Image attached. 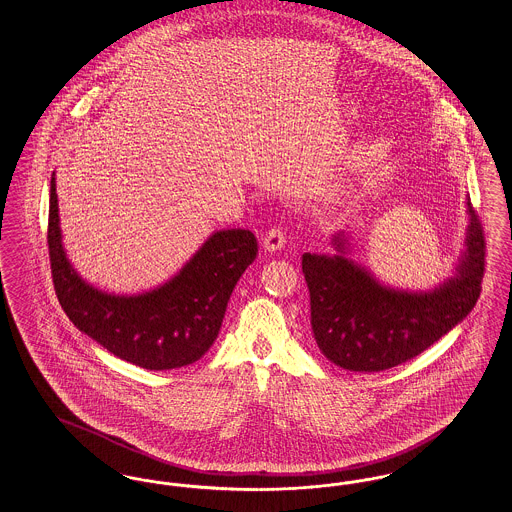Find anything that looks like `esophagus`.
<instances>
[{
  "mask_svg": "<svg viewBox=\"0 0 512 512\" xmlns=\"http://www.w3.org/2000/svg\"><path fill=\"white\" fill-rule=\"evenodd\" d=\"M266 251H280L286 246V230L282 226H272L263 238Z\"/></svg>",
  "mask_w": 512,
  "mask_h": 512,
  "instance_id": "esophagus-1",
  "label": "esophagus"
}]
</instances>
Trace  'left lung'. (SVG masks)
I'll use <instances>...</instances> for the list:
<instances>
[{
  "mask_svg": "<svg viewBox=\"0 0 512 512\" xmlns=\"http://www.w3.org/2000/svg\"><path fill=\"white\" fill-rule=\"evenodd\" d=\"M467 238L457 274L430 291L383 286L347 257L343 232L337 255H303L310 293V326L324 356L348 371H383L404 364L436 343L471 312L484 278L486 242L471 202Z\"/></svg>",
  "mask_w": 512,
  "mask_h": 512,
  "instance_id": "1",
  "label": "left lung"
}]
</instances>
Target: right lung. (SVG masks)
<instances>
[{
	"label": "right lung",
	"instance_id": "obj_1",
	"mask_svg": "<svg viewBox=\"0 0 512 512\" xmlns=\"http://www.w3.org/2000/svg\"><path fill=\"white\" fill-rule=\"evenodd\" d=\"M47 244L55 291L72 324L114 356L150 371L184 368L204 356L219 335L232 289L257 257L253 232L219 230L164 286L139 295L101 291L66 257L55 173Z\"/></svg>",
	"mask_w": 512,
	"mask_h": 512
}]
</instances>
